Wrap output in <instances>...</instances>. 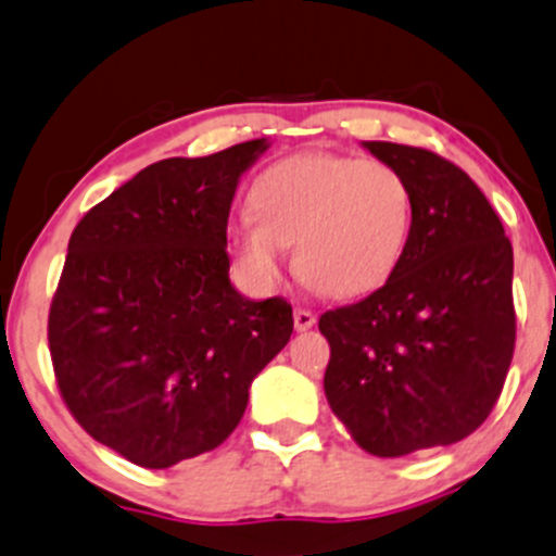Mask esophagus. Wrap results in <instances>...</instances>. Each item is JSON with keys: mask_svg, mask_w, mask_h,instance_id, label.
Segmentation results:
<instances>
[{"mask_svg": "<svg viewBox=\"0 0 556 556\" xmlns=\"http://www.w3.org/2000/svg\"><path fill=\"white\" fill-rule=\"evenodd\" d=\"M292 321H295L298 332H306V329L316 325V316L306 308H295V311H292Z\"/></svg>", "mask_w": 556, "mask_h": 556, "instance_id": "34e87169", "label": "esophagus"}]
</instances>
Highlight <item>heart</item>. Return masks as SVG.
Returning a JSON list of instances; mask_svg holds the SVG:
<instances>
[{
  "label": "heart",
  "instance_id": "heart-1",
  "mask_svg": "<svg viewBox=\"0 0 556 556\" xmlns=\"http://www.w3.org/2000/svg\"><path fill=\"white\" fill-rule=\"evenodd\" d=\"M253 216L237 218L229 248L255 288L282 274L285 248L311 288L338 298L386 285L412 231V189L375 157L301 152L261 170L250 187Z\"/></svg>",
  "mask_w": 556,
  "mask_h": 556
}]
</instances>
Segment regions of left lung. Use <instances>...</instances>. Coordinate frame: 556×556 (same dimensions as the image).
Returning <instances> with one entry per match:
<instances>
[{"mask_svg": "<svg viewBox=\"0 0 556 556\" xmlns=\"http://www.w3.org/2000/svg\"><path fill=\"white\" fill-rule=\"evenodd\" d=\"M362 144L412 189V231L380 290L321 314L325 393L367 454L406 456L467 438L502 395L515 353V258L465 170L422 148Z\"/></svg>", "mask_w": 556, "mask_h": 556, "instance_id": "1", "label": "left lung"}]
</instances>
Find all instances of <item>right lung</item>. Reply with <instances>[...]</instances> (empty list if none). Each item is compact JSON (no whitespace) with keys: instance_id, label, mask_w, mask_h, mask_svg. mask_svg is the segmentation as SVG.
Listing matches in <instances>:
<instances>
[{"instance_id":"add662e5","label":"right lung","mask_w":556,"mask_h":556,"mask_svg":"<svg viewBox=\"0 0 556 556\" xmlns=\"http://www.w3.org/2000/svg\"><path fill=\"white\" fill-rule=\"evenodd\" d=\"M266 150L152 163L73 229L50 308L54 377L76 422L134 465L222 446L288 345L290 303L229 282L231 200Z\"/></svg>"}]
</instances>
